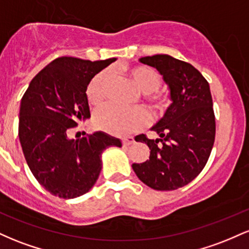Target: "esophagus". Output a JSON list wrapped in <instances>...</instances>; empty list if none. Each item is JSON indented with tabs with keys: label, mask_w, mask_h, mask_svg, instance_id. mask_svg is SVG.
Masks as SVG:
<instances>
[{
	"label": "esophagus",
	"mask_w": 249,
	"mask_h": 249,
	"mask_svg": "<svg viewBox=\"0 0 249 249\" xmlns=\"http://www.w3.org/2000/svg\"><path fill=\"white\" fill-rule=\"evenodd\" d=\"M122 142H123V145H124V146H130V145H132L134 142V138H133V137H126V138L123 139Z\"/></svg>",
	"instance_id": "esophagus-1"
}]
</instances>
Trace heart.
<instances>
[{
  "instance_id": "b5f03b06",
  "label": "heart",
  "mask_w": 249,
  "mask_h": 249,
  "mask_svg": "<svg viewBox=\"0 0 249 249\" xmlns=\"http://www.w3.org/2000/svg\"><path fill=\"white\" fill-rule=\"evenodd\" d=\"M127 73L136 83L142 92H145V99L152 105L158 112H164L170 107L171 99L167 96L153 92L160 87L161 77L153 68L146 65H136L126 69ZM110 73L102 71L91 79L87 88L88 101L97 104L104 97ZM150 119L147 111L142 107L125 108L116 104H107L96 111L93 122L98 128L116 136H125L138 130Z\"/></svg>"
}]
</instances>
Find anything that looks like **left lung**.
Wrapping results in <instances>:
<instances>
[{
  "mask_svg": "<svg viewBox=\"0 0 249 249\" xmlns=\"http://www.w3.org/2000/svg\"><path fill=\"white\" fill-rule=\"evenodd\" d=\"M139 61L162 75L172 104L152 127L160 138L138 136V142L150 147V159L132 164V168L151 188L177 190L201 172L212 151L215 116L210 84L193 65L172 56H146Z\"/></svg>",
  "mask_w": 249,
  "mask_h": 249,
  "instance_id": "obj_1",
  "label": "left lung"
}]
</instances>
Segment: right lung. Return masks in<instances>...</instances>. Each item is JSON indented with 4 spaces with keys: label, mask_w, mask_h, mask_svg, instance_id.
Segmentation results:
<instances>
[{
    "label": "right lung",
    "mask_w": 249,
    "mask_h": 249,
    "mask_svg": "<svg viewBox=\"0 0 249 249\" xmlns=\"http://www.w3.org/2000/svg\"><path fill=\"white\" fill-rule=\"evenodd\" d=\"M115 61L59 57L34 77L22 97L18 137L24 158L53 196L72 199L89 192L101 173L103 151L122 146L119 139L103 132L69 138L73 127L90 118L89 83Z\"/></svg>",
    "instance_id": "obj_1"
}]
</instances>
